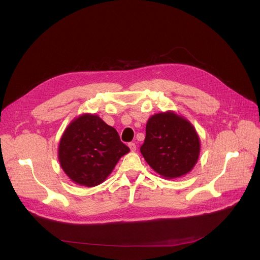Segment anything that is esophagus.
I'll list each match as a JSON object with an SVG mask.
<instances>
[{
    "instance_id": "1",
    "label": "esophagus",
    "mask_w": 260,
    "mask_h": 260,
    "mask_svg": "<svg viewBox=\"0 0 260 260\" xmlns=\"http://www.w3.org/2000/svg\"><path fill=\"white\" fill-rule=\"evenodd\" d=\"M128 146H129L131 151H135V150H137V144H135V143H129Z\"/></svg>"
}]
</instances>
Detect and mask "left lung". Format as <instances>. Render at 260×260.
I'll use <instances>...</instances> for the list:
<instances>
[{
	"mask_svg": "<svg viewBox=\"0 0 260 260\" xmlns=\"http://www.w3.org/2000/svg\"><path fill=\"white\" fill-rule=\"evenodd\" d=\"M146 162L167 179L186 175L200 153L199 137L191 123L172 112L151 116L141 146Z\"/></svg>",
	"mask_w": 260,
	"mask_h": 260,
	"instance_id": "1",
	"label": "left lung"
}]
</instances>
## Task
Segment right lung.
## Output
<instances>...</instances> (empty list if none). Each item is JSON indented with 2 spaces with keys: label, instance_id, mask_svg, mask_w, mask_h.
Masks as SVG:
<instances>
[{
  "label": "right lung",
  "instance_id": "1",
  "mask_svg": "<svg viewBox=\"0 0 260 260\" xmlns=\"http://www.w3.org/2000/svg\"><path fill=\"white\" fill-rule=\"evenodd\" d=\"M129 151L113 127L97 115L84 114L71 122L61 138L59 162L73 182L93 187Z\"/></svg>",
  "mask_w": 260,
  "mask_h": 260
}]
</instances>
